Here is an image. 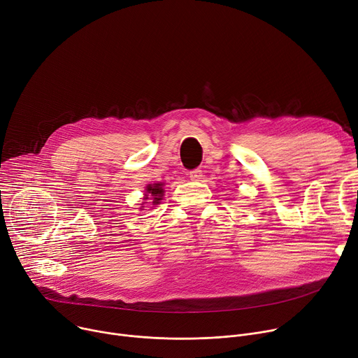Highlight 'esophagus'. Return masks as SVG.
<instances>
[{"mask_svg":"<svg viewBox=\"0 0 358 358\" xmlns=\"http://www.w3.org/2000/svg\"><path fill=\"white\" fill-rule=\"evenodd\" d=\"M188 177L192 181H200L203 178V171L201 170H192V171L188 173Z\"/></svg>","mask_w":358,"mask_h":358,"instance_id":"obj_1","label":"esophagus"}]
</instances>
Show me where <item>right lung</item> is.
Wrapping results in <instances>:
<instances>
[{"instance_id":"right-lung-1","label":"right lung","mask_w":358,"mask_h":358,"mask_svg":"<svg viewBox=\"0 0 358 358\" xmlns=\"http://www.w3.org/2000/svg\"><path fill=\"white\" fill-rule=\"evenodd\" d=\"M145 192L147 194L144 196V200H152L151 203L155 206L162 200V196H164V188H162L161 182L150 184V185H147Z\"/></svg>"}]
</instances>
